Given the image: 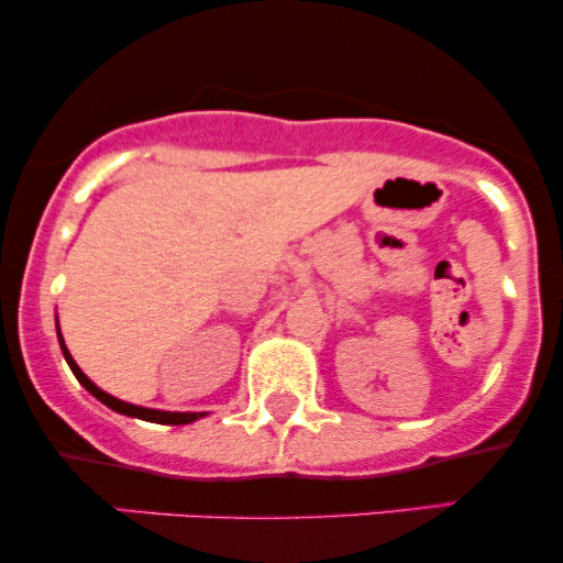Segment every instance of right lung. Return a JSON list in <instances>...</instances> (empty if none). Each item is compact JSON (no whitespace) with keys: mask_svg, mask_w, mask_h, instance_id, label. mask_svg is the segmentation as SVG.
Here are the masks:
<instances>
[{"mask_svg":"<svg viewBox=\"0 0 563 563\" xmlns=\"http://www.w3.org/2000/svg\"><path fill=\"white\" fill-rule=\"evenodd\" d=\"M60 341H63V339H60ZM63 354H66V360H68L70 371H74V376L79 378V384L84 386V389H87L89 394H92V397L100 399L102 405H108V407H111V410L121 412V416H132V418H142V421H153V423H169V426L190 423V421H196V418L203 416V412H164V410H147V407H137V405L121 402V399L111 397V394H106V391H102V389H97V386L92 384V380H89L87 376H84V373L79 371V365H76V363H74V357H70V354H68L66 344H63Z\"/></svg>","mask_w":563,"mask_h":563,"instance_id":"add662e5","label":"right lung"}]
</instances>
